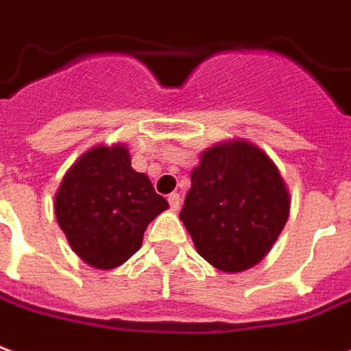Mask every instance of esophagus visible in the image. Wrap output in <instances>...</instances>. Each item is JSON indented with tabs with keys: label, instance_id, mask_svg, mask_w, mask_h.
I'll list each match as a JSON object with an SVG mask.
<instances>
[{
	"label": "esophagus",
	"instance_id": "34e87169",
	"mask_svg": "<svg viewBox=\"0 0 351 351\" xmlns=\"http://www.w3.org/2000/svg\"><path fill=\"white\" fill-rule=\"evenodd\" d=\"M169 205H171V210H178L180 209V203H182V199H180V193H169Z\"/></svg>",
	"mask_w": 351,
	"mask_h": 351
}]
</instances>
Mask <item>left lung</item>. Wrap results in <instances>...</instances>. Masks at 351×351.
Returning <instances> with one entry per match:
<instances>
[{
    "mask_svg": "<svg viewBox=\"0 0 351 351\" xmlns=\"http://www.w3.org/2000/svg\"><path fill=\"white\" fill-rule=\"evenodd\" d=\"M289 207V192L274 161L261 148L235 141L203 152L180 220L209 264L243 271L276 243Z\"/></svg>",
    "mask_w": 351,
    "mask_h": 351,
    "instance_id": "left-lung-1",
    "label": "left lung"
}]
</instances>
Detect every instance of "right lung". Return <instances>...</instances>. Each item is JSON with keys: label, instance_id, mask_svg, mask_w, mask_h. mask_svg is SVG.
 <instances>
[{"label": "right lung", "instance_id": "right-lung-1", "mask_svg": "<svg viewBox=\"0 0 351 351\" xmlns=\"http://www.w3.org/2000/svg\"><path fill=\"white\" fill-rule=\"evenodd\" d=\"M169 203L150 178L131 167L125 146L83 154L55 197L58 226L75 254L93 268L121 266L141 249L144 230Z\"/></svg>", "mask_w": 351, "mask_h": 351}]
</instances>
